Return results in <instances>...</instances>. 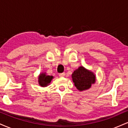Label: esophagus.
<instances>
[{"label":"esophagus","mask_w":128,"mask_h":128,"mask_svg":"<svg viewBox=\"0 0 128 128\" xmlns=\"http://www.w3.org/2000/svg\"><path fill=\"white\" fill-rule=\"evenodd\" d=\"M65 73H60V74H59V76H60V77H64L65 76Z\"/></svg>","instance_id":"esophagus-1"}]
</instances>
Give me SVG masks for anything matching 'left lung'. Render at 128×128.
Returning <instances> with one entry per match:
<instances>
[{
  "label": "left lung",
  "mask_w": 128,
  "mask_h": 128,
  "mask_svg": "<svg viewBox=\"0 0 128 128\" xmlns=\"http://www.w3.org/2000/svg\"><path fill=\"white\" fill-rule=\"evenodd\" d=\"M74 86L80 92L88 90L96 82V75L91 70L83 66L76 69L72 74Z\"/></svg>",
  "instance_id": "left-lung-1"
}]
</instances>
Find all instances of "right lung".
<instances>
[{"instance_id":"right-lung-1","label":"right lung","mask_w":128,"mask_h":128,"mask_svg":"<svg viewBox=\"0 0 128 128\" xmlns=\"http://www.w3.org/2000/svg\"><path fill=\"white\" fill-rule=\"evenodd\" d=\"M54 79V76L48 75L46 72L40 73L38 78V82L40 86L42 87H46L48 86L51 82V80Z\"/></svg>"}]
</instances>
